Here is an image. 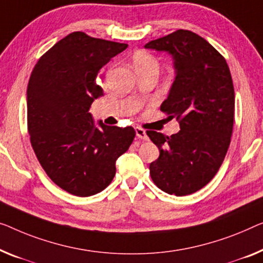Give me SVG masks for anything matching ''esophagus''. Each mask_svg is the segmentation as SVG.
<instances>
[{
    "label": "esophagus",
    "mask_w": 263,
    "mask_h": 263,
    "mask_svg": "<svg viewBox=\"0 0 263 263\" xmlns=\"http://www.w3.org/2000/svg\"><path fill=\"white\" fill-rule=\"evenodd\" d=\"M136 135H137V137H138V139H142V140L148 139L146 132H145L143 128H140V127H136Z\"/></svg>",
    "instance_id": "34e87169"
}]
</instances>
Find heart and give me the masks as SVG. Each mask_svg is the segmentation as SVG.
<instances>
[{
	"label": "heart",
	"mask_w": 263,
	"mask_h": 263,
	"mask_svg": "<svg viewBox=\"0 0 263 263\" xmlns=\"http://www.w3.org/2000/svg\"><path fill=\"white\" fill-rule=\"evenodd\" d=\"M132 64L138 76L147 73H159V61L155 55L146 50H137L132 55Z\"/></svg>",
	"instance_id": "obj_1"
}]
</instances>
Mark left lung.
Listing matches in <instances>:
<instances>
[{"instance_id":"1","label":"left lung","mask_w":263,"mask_h":263,"mask_svg":"<svg viewBox=\"0 0 263 263\" xmlns=\"http://www.w3.org/2000/svg\"><path fill=\"white\" fill-rule=\"evenodd\" d=\"M175 60L176 78L160 111L179 123L172 136L146 131L159 148L150 175L160 190L185 196L205 186L228 151L234 126L235 92L226 59L190 30L178 29L145 45Z\"/></svg>"}]
</instances>
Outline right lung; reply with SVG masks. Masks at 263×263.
<instances>
[{"label":"right lung","instance_id":"add662e5","mask_svg":"<svg viewBox=\"0 0 263 263\" xmlns=\"http://www.w3.org/2000/svg\"><path fill=\"white\" fill-rule=\"evenodd\" d=\"M127 48L74 31L39 59L27 88L30 143L42 169L67 193L87 197L116 175V160L135 139L133 127L94 125L88 112L103 96L100 68Z\"/></svg>","mask_w":263,"mask_h":263}]
</instances>
